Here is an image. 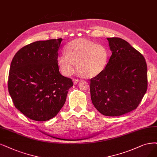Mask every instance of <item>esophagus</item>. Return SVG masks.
Returning a JSON list of instances; mask_svg holds the SVG:
<instances>
[{"label":"esophagus","instance_id":"esophagus-1","mask_svg":"<svg viewBox=\"0 0 157 157\" xmlns=\"http://www.w3.org/2000/svg\"><path fill=\"white\" fill-rule=\"evenodd\" d=\"M79 79H73V82H74V85H75V84H77L79 82Z\"/></svg>","mask_w":157,"mask_h":157}]
</instances>
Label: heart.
<instances>
[{"instance_id": "heart-1", "label": "heart", "mask_w": 157, "mask_h": 157, "mask_svg": "<svg viewBox=\"0 0 157 157\" xmlns=\"http://www.w3.org/2000/svg\"><path fill=\"white\" fill-rule=\"evenodd\" d=\"M57 59L62 73L72 75L78 63L79 72L86 78L95 77L106 67L108 53L101 44L85 39H75L69 42Z\"/></svg>"}]
</instances>
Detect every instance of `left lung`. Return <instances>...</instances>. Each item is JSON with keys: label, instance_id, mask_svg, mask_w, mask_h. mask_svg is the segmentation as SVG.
I'll return each mask as SVG.
<instances>
[{"label": "left lung", "instance_id": "obj_1", "mask_svg": "<svg viewBox=\"0 0 157 157\" xmlns=\"http://www.w3.org/2000/svg\"><path fill=\"white\" fill-rule=\"evenodd\" d=\"M107 39L112 55L103 71L90 79V97L101 114L118 117L136 109L146 94L147 64L126 40Z\"/></svg>", "mask_w": 157, "mask_h": 157}]
</instances>
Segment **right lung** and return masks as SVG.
Wrapping results in <instances>:
<instances>
[{
  "instance_id": "right-lung-1",
  "label": "right lung",
  "mask_w": 157,
  "mask_h": 157,
  "mask_svg": "<svg viewBox=\"0 0 157 157\" xmlns=\"http://www.w3.org/2000/svg\"><path fill=\"white\" fill-rule=\"evenodd\" d=\"M63 39L39 40L21 48L11 63L8 91L15 107L26 117L43 121L55 117L65 103L72 80L57 64Z\"/></svg>"
}]
</instances>
